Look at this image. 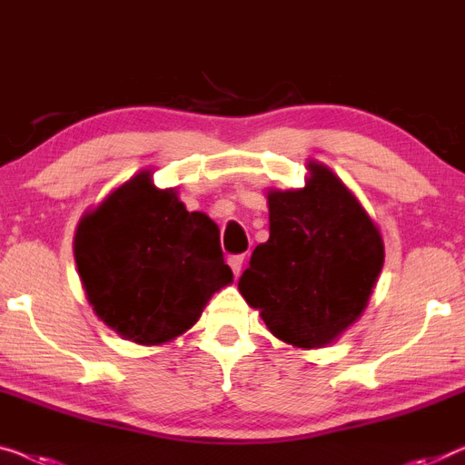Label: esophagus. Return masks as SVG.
I'll list each match as a JSON object with an SVG mask.
<instances>
[{
	"mask_svg": "<svg viewBox=\"0 0 465 465\" xmlns=\"http://www.w3.org/2000/svg\"><path fill=\"white\" fill-rule=\"evenodd\" d=\"M244 261H246L244 254H233V256H230V259H227V262H230L233 275H240V273H242V267H244Z\"/></svg>",
	"mask_w": 465,
	"mask_h": 465,
	"instance_id": "obj_1",
	"label": "esophagus"
}]
</instances>
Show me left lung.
<instances>
[{
    "mask_svg": "<svg viewBox=\"0 0 465 465\" xmlns=\"http://www.w3.org/2000/svg\"><path fill=\"white\" fill-rule=\"evenodd\" d=\"M301 190H269V240L238 282L269 331L299 349L334 342L370 302L384 242L328 166L311 161Z\"/></svg>",
    "mask_w": 465,
    "mask_h": 465,
    "instance_id": "8db88e82",
    "label": "left lung"
}]
</instances>
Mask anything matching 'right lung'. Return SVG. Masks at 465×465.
I'll return each mask as SVG.
<instances>
[{"mask_svg": "<svg viewBox=\"0 0 465 465\" xmlns=\"http://www.w3.org/2000/svg\"><path fill=\"white\" fill-rule=\"evenodd\" d=\"M74 261L95 315L145 346L182 336L233 282L214 221L185 211L175 188L158 190L150 171L83 214Z\"/></svg>", "mask_w": 465, "mask_h": 465, "instance_id": "right-lung-1", "label": "right lung"}]
</instances>
